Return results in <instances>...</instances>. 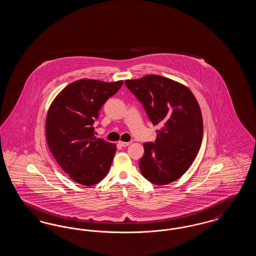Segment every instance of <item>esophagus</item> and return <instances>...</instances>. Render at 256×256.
Instances as JSON below:
<instances>
[{
  "instance_id": "34e87169",
  "label": "esophagus",
  "mask_w": 256,
  "mask_h": 256,
  "mask_svg": "<svg viewBox=\"0 0 256 256\" xmlns=\"http://www.w3.org/2000/svg\"><path fill=\"white\" fill-rule=\"evenodd\" d=\"M130 143L132 142H122V141H120L119 145H121L122 146H128V145H130Z\"/></svg>"
}]
</instances>
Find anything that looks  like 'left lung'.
Wrapping results in <instances>:
<instances>
[{
  "label": "left lung",
  "instance_id": "1",
  "mask_svg": "<svg viewBox=\"0 0 256 256\" xmlns=\"http://www.w3.org/2000/svg\"><path fill=\"white\" fill-rule=\"evenodd\" d=\"M124 84L142 102L152 124L161 126L156 142L144 144L141 174L156 185L178 180L202 145L204 124L196 98L187 86L158 74L126 80Z\"/></svg>",
  "mask_w": 256,
  "mask_h": 256
}]
</instances>
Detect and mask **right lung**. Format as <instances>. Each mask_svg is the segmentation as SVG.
Here are the masks:
<instances>
[{
    "mask_svg": "<svg viewBox=\"0 0 256 256\" xmlns=\"http://www.w3.org/2000/svg\"><path fill=\"white\" fill-rule=\"evenodd\" d=\"M122 84L78 80L66 86L50 106L46 139L58 165L74 182L95 185L108 174L116 145L94 135L98 111Z\"/></svg>",
    "mask_w": 256,
    "mask_h": 256,
    "instance_id": "obj_1",
    "label": "right lung"
}]
</instances>
